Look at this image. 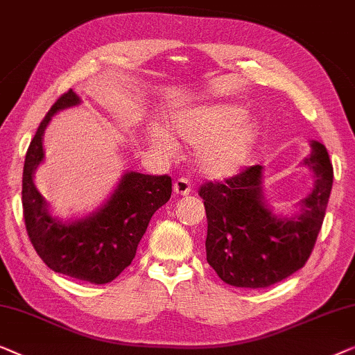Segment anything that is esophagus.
<instances>
[{"instance_id": "34e87169", "label": "esophagus", "mask_w": 355, "mask_h": 355, "mask_svg": "<svg viewBox=\"0 0 355 355\" xmlns=\"http://www.w3.org/2000/svg\"><path fill=\"white\" fill-rule=\"evenodd\" d=\"M173 193L177 194V196H188L189 193H191V184L187 178H178L175 183H173Z\"/></svg>"}]
</instances>
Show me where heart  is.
I'll list each match as a JSON object with an SVG mask.
<instances>
[{"mask_svg": "<svg viewBox=\"0 0 355 355\" xmlns=\"http://www.w3.org/2000/svg\"><path fill=\"white\" fill-rule=\"evenodd\" d=\"M164 127L184 143L199 146L196 161L209 178L236 175L246 166L259 141V125L248 111L233 103H199L166 114ZM153 143L175 153L177 143L162 130H154Z\"/></svg>", "mask_w": 355, "mask_h": 355, "instance_id": "1", "label": "heart"}]
</instances>
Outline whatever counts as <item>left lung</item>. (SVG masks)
Returning <instances> with one entry per match:
<instances>
[{
    "label": "left lung",
    "instance_id": "obj_1",
    "mask_svg": "<svg viewBox=\"0 0 355 355\" xmlns=\"http://www.w3.org/2000/svg\"><path fill=\"white\" fill-rule=\"evenodd\" d=\"M301 162L313 175L294 214H275L263 194L266 167L254 166L199 189L207 216V262L227 284L267 288L304 267L320 232L333 187L327 148L312 139Z\"/></svg>",
    "mask_w": 355,
    "mask_h": 355
}]
</instances>
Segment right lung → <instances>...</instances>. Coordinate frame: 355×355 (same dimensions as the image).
<instances>
[{
  "mask_svg": "<svg viewBox=\"0 0 355 355\" xmlns=\"http://www.w3.org/2000/svg\"><path fill=\"white\" fill-rule=\"evenodd\" d=\"M80 103L82 99L72 89L64 93L30 141L22 175L24 218L35 251L51 270L80 282L104 284L132 263L153 214L171 199L172 178L127 171L96 211L71 220L53 216L33 182L44 161L43 135L59 111Z\"/></svg>",
  "mask_w": 355,
  "mask_h": 355,
  "instance_id": "add662e5",
  "label": "right lung"
}]
</instances>
